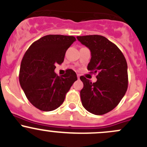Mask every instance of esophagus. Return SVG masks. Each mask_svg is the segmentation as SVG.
<instances>
[{"label":"esophagus","mask_w":147,"mask_h":147,"mask_svg":"<svg viewBox=\"0 0 147 147\" xmlns=\"http://www.w3.org/2000/svg\"><path fill=\"white\" fill-rule=\"evenodd\" d=\"M78 78L80 80V75H78Z\"/></svg>","instance_id":"obj_1"}]
</instances>
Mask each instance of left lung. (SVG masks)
<instances>
[{"label": "left lung", "mask_w": 147, "mask_h": 147, "mask_svg": "<svg viewBox=\"0 0 147 147\" xmlns=\"http://www.w3.org/2000/svg\"><path fill=\"white\" fill-rule=\"evenodd\" d=\"M91 52L87 69L97 73V80L81 76L83 88L80 91L82 104L90 113L102 115L115 109L125 94L128 87L127 63L118 47L102 35L77 37Z\"/></svg>", "instance_id": "obj_1"}]
</instances>
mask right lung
<instances>
[{
    "label": "right lung",
    "instance_id": "1",
    "mask_svg": "<svg viewBox=\"0 0 147 147\" xmlns=\"http://www.w3.org/2000/svg\"><path fill=\"white\" fill-rule=\"evenodd\" d=\"M75 40L74 36L45 35L34 42L25 53L19 81L28 100L40 110L50 112L59 107L78 80L71 69L62 76L54 72L55 65L63 63L67 50Z\"/></svg>",
    "mask_w": 147,
    "mask_h": 147
}]
</instances>
